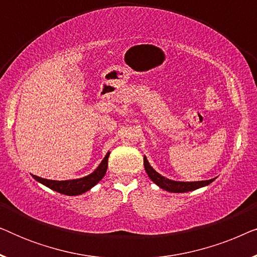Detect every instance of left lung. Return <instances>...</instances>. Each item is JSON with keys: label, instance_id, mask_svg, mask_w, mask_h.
<instances>
[{"label": "left lung", "instance_id": "obj_1", "mask_svg": "<svg viewBox=\"0 0 257 257\" xmlns=\"http://www.w3.org/2000/svg\"><path fill=\"white\" fill-rule=\"evenodd\" d=\"M144 166H145L146 173L149 174L151 180H152L154 184H157L160 188L165 189L167 192H173V193H185L189 191H194V189H198L200 187H203V186L209 185L210 182L214 181V179H210V180H205V181H193V182H182V181H173L170 180V179L163 177L159 173H157L156 171L151 167V165L147 161L146 157H144Z\"/></svg>", "mask_w": 257, "mask_h": 257}]
</instances>
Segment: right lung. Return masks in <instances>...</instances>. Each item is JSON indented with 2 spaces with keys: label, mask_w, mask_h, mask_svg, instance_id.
Masks as SVG:
<instances>
[{
  "label": "right lung",
  "mask_w": 257,
  "mask_h": 257,
  "mask_svg": "<svg viewBox=\"0 0 257 257\" xmlns=\"http://www.w3.org/2000/svg\"><path fill=\"white\" fill-rule=\"evenodd\" d=\"M110 153H107L105 158L101 161L99 166L93 173L87 175L85 178L82 179H76V180H65V181H56V180H48V179H43L37 177V175H34V178L36 179L37 181H40L41 184H43L47 187L54 189V191L62 193V194L65 195H78L83 194L93 187L94 185H97L106 173L107 170V160Z\"/></svg>",
  "instance_id": "obj_1"
}]
</instances>
